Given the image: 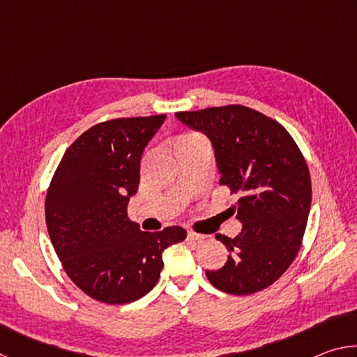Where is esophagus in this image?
Here are the masks:
<instances>
[{
  "label": "esophagus",
  "mask_w": 357,
  "mask_h": 357,
  "mask_svg": "<svg viewBox=\"0 0 357 357\" xmlns=\"http://www.w3.org/2000/svg\"><path fill=\"white\" fill-rule=\"evenodd\" d=\"M203 238H204V234L195 233V231H187V239H190V241H202Z\"/></svg>",
  "instance_id": "34e87169"
}]
</instances>
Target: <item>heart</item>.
Masks as SVG:
<instances>
[{"label":"heart","mask_w":357,"mask_h":357,"mask_svg":"<svg viewBox=\"0 0 357 357\" xmlns=\"http://www.w3.org/2000/svg\"><path fill=\"white\" fill-rule=\"evenodd\" d=\"M197 140H204V137L197 134V132H187V134L179 135L176 140H174V148L178 146V144H183V143H189V142H197Z\"/></svg>","instance_id":"1"}]
</instances>
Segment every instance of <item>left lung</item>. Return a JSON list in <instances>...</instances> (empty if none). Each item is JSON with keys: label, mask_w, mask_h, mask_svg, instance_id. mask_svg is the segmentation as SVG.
Returning <instances> with one entry per match:
<instances>
[{"label": "left lung", "mask_w": 357, "mask_h": 357, "mask_svg": "<svg viewBox=\"0 0 357 357\" xmlns=\"http://www.w3.org/2000/svg\"><path fill=\"white\" fill-rule=\"evenodd\" d=\"M174 114L211 138L219 184L239 197L233 209L243 229L236 238L215 234L228 258L220 269L206 271L208 280L228 294L261 291L285 273L301 249L312 202L304 155L280 123L250 107Z\"/></svg>", "instance_id": "8db88e82"}]
</instances>
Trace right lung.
<instances>
[{
  "label": "right lung",
  "mask_w": 357,
  "mask_h": 357,
  "mask_svg": "<svg viewBox=\"0 0 357 357\" xmlns=\"http://www.w3.org/2000/svg\"><path fill=\"white\" fill-rule=\"evenodd\" d=\"M167 114L108 119L66 149L45 198V222L70 280L105 304L149 293L164 268L162 253L184 241L183 227L142 231L128 214L140 184L143 149Z\"/></svg>",
  "instance_id": "1"
}]
</instances>
